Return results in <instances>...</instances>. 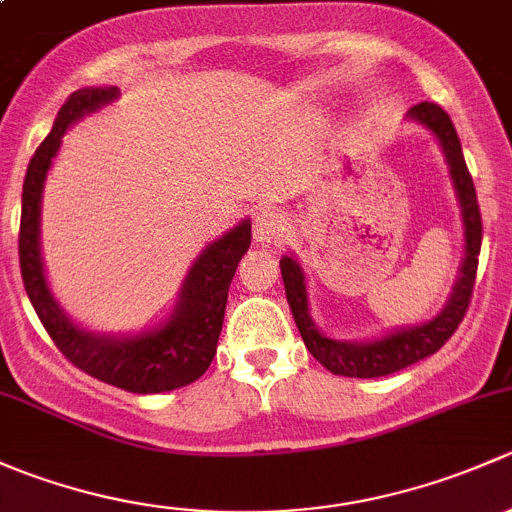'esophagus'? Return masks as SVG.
Segmentation results:
<instances>
[{"mask_svg":"<svg viewBox=\"0 0 512 512\" xmlns=\"http://www.w3.org/2000/svg\"><path fill=\"white\" fill-rule=\"evenodd\" d=\"M285 218L275 210H262L255 215V240L260 245H270V242H280L285 237Z\"/></svg>","mask_w":512,"mask_h":512,"instance_id":"esophagus-1","label":"esophagus"}]
</instances>
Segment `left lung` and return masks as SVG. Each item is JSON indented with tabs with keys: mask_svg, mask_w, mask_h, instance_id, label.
Here are the masks:
<instances>
[{
	"mask_svg": "<svg viewBox=\"0 0 512 512\" xmlns=\"http://www.w3.org/2000/svg\"><path fill=\"white\" fill-rule=\"evenodd\" d=\"M411 121L421 123L423 128L438 138L446 156L448 173H451L453 188H456L458 205H461L463 218V235H466V257L461 265V277L453 285L451 297H448L446 307L428 322L416 324V327H401L394 329L391 334H384L379 339H369V342H339V339L327 337L317 329V324L309 317V299H307V282H304V272L299 267L297 257H282L280 270L282 280H285V292L289 309H292L294 324H297L299 334L304 339V347L309 354L337 376H352V379H374V376L394 374V371L406 369V366L416 364V361L426 359V356L436 354L458 324L463 322L471 304L473 285H476L478 272V255H480V240H483V223H480V208L476 198V185H473L471 173H468L466 158H463L461 141L453 128L451 118L436 103H416L409 108Z\"/></svg>",
	"mask_w": 512,
	"mask_h": 512,
	"instance_id": "obj_1",
	"label": "left lung"
}]
</instances>
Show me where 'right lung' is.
I'll return each mask as SVG.
<instances>
[{
    "label": "right lung",
    "instance_id": "obj_1",
    "mask_svg": "<svg viewBox=\"0 0 512 512\" xmlns=\"http://www.w3.org/2000/svg\"><path fill=\"white\" fill-rule=\"evenodd\" d=\"M113 98H118L116 86H89L74 91L59 108L51 133L29 160L22 190L19 267L34 312L71 364L118 389L133 394H160L193 384L213 361L223 329L227 289L235 277L237 262L250 247L252 225L250 220H242L200 252L180 287L175 312L160 327L133 337H111L86 332L71 322L51 294L44 275L39 245L41 193L64 133L79 118L98 111Z\"/></svg>",
    "mask_w": 512,
    "mask_h": 512
}]
</instances>
